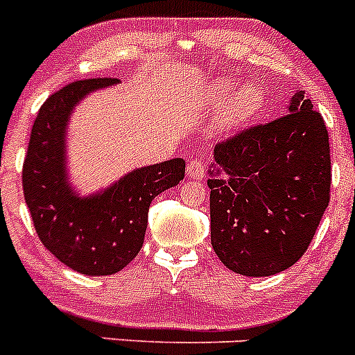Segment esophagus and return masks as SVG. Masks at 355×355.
Listing matches in <instances>:
<instances>
[{"instance_id":"esophagus-1","label":"esophagus","mask_w":355,"mask_h":355,"mask_svg":"<svg viewBox=\"0 0 355 355\" xmlns=\"http://www.w3.org/2000/svg\"><path fill=\"white\" fill-rule=\"evenodd\" d=\"M187 174L188 178H192V180H202L206 175V168L202 165V162L197 158H192L190 162L187 163Z\"/></svg>"}]
</instances>
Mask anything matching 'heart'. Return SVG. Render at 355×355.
Masks as SVG:
<instances>
[{"label": "heart", "mask_w": 355, "mask_h": 355, "mask_svg": "<svg viewBox=\"0 0 355 355\" xmlns=\"http://www.w3.org/2000/svg\"><path fill=\"white\" fill-rule=\"evenodd\" d=\"M209 103L213 106L224 103L218 115V124L224 130L243 126L263 106V90L256 83H243L236 89V80L222 78L209 87Z\"/></svg>", "instance_id": "b5f03b06"}]
</instances>
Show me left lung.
Returning a JSON list of instances; mask_svg holds the SVG:
<instances>
[{
    "label": "left lung",
    "instance_id": "8db88e82",
    "mask_svg": "<svg viewBox=\"0 0 355 355\" xmlns=\"http://www.w3.org/2000/svg\"><path fill=\"white\" fill-rule=\"evenodd\" d=\"M211 245L229 270L265 277L304 256L331 199L324 117L304 92L286 115L215 146L209 171Z\"/></svg>",
    "mask_w": 355,
    "mask_h": 355
}]
</instances>
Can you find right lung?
Returning <instances> with one entry per match:
<instances>
[{
	"label": "right lung",
	"mask_w": 355,
	"mask_h": 355,
	"mask_svg": "<svg viewBox=\"0 0 355 355\" xmlns=\"http://www.w3.org/2000/svg\"><path fill=\"white\" fill-rule=\"evenodd\" d=\"M114 78L72 81L46 99L31 128L23 192L42 245L85 275H112L140 252L150 200L184 178V162L168 159L124 175L96 197L80 199L65 181V126L81 97Z\"/></svg>",
	"instance_id": "add662e5"
}]
</instances>
